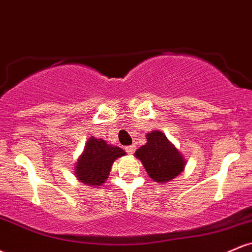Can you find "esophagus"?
Wrapping results in <instances>:
<instances>
[{
    "label": "esophagus",
    "instance_id": "1",
    "mask_svg": "<svg viewBox=\"0 0 252 252\" xmlns=\"http://www.w3.org/2000/svg\"><path fill=\"white\" fill-rule=\"evenodd\" d=\"M126 153H128V154H134L135 150H136V147L135 146H128V147H126Z\"/></svg>",
    "mask_w": 252,
    "mask_h": 252
}]
</instances>
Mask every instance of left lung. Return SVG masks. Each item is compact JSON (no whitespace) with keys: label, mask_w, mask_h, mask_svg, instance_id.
Instances as JSON below:
<instances>
[{"label":"left lung","mask_w":252,"mask_h":252,"mask_svg":"<svg viewBox=\"0 0 252 252\" xmlns=\"http://www.w3.org/2000/svg\"><path fill=\"white\" fill-rule=\"evenodd\" d=\"M147 143L136 150L149 178L158 184H167L184 172L186 158L160 130L146 135Z\"/></svg>","instance_id":"8db88e82"}]
</instances>
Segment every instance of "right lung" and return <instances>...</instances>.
<instances>
[{
    "instance_id": "right-lung-1",
    "label": "right lung",
    "mask_w": 252,
    "mask_h": 252,
    "mask_svg": "<svg viewBox=\"0 0 252 252\" xmlns=\"http://www.w3.org/2000/svg\"><path fill=\"white\" fill-rule=\"evenodd\" d=\"M126 153L120 147L108 144L102 138L91 137L86 141L83 153L74 166L77 180L94 189L103 186L108 180L111 166Z\"/></svg>"
}]
</instances>
